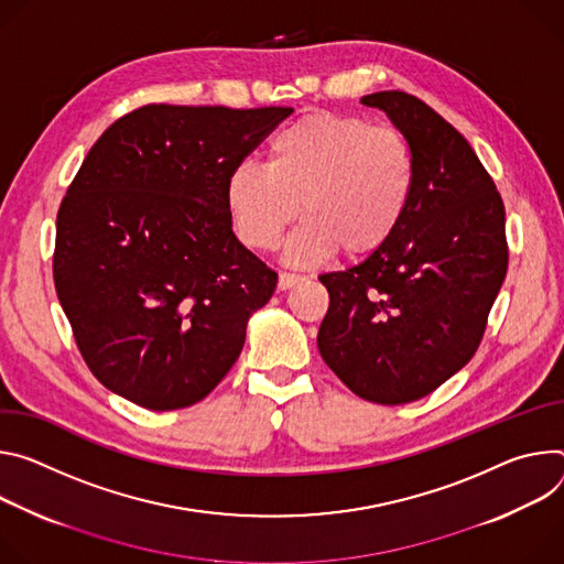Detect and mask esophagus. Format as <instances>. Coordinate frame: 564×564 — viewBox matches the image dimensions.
<instances>
[{
  "label": "esophagus",
  "instance_id": "obj_1",
  "mask_svg": "<svg viewBox=\"0 0 564 564\" xmlns=\"http://www.w3.org/2000/svg\"><path fill=\"white\" fill-rule=\"evenodd\" d=\"M306 280V275H297V273H280V278H278V289H282V291H286V289H291V286H295V284H300V282H304Z\"/></svg>",
  "mask_w": 564,
  "mask_h": 564
}]
</instances>
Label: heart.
I'll use <instances>...</instances> for the list:
<instances>
[{
  "instance_id": "b5f03b06",
  "label": "heart",
  "mask_w": 564,
  "mask_h": 564,
  "mask_svg": "<svg viewBox=\"0 0 564 564\" xmlns=\"http://www.w3.org/2000/svg\"><path fill=\"white\" fill-rule=\"evenodd\" d=\"M416 183L408 139L360 116L314 111L275 132L267 165L241 163L226 181V206L239 239L253 250L289 241L293 264H316L334 250L367 258L397 232Z\"/></svg>"
}]
</instances>
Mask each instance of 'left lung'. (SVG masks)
I'll use <instances>...</instances> for the list:
<instances>
[{"label":"left lung","instance_id":"1","mask_svg":"<svg viewBox=\"0 0 564 564\" xmlns=\"http://www.w3.org/2000/svg\"><path fill=\"white\" fill-rule=\"evenodd\" d=\"M408 139L416 183L397 232L365 262L321 275L318 349L360 399L427 397L477 351L507 278L505 204L468 141L405 91L362 96Z\"/></svg>","mask_w":564,"mask_h":564}]
</instances>
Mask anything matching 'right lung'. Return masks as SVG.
<instances>
[{"label":"right lung","instance_id":"obj_1","mask_svg":"<svg viewBox=\"0 0 564 564\" xmlns=\"http://www.w3.org/2000/svg\"><path fill=\"white\" fill-rule=\"evenodd\" d=\"M291 111L143 105L85 156L57 210L53 282L113 394L195 405L239 358L278 273L235 237L226 181Z\"/></svg>","mask_w":564,"mask_h":564}]
</instances>
